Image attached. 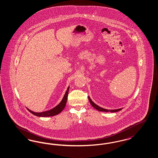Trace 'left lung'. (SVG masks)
I'll use <instances>...</instances> for the list:
<instances>
[{
  "instance_id": "8db88e82",
  "label": "left lung",
  "mask_w": 158,
  "mask_h": 158,
  "mask_svg": "<svg viewBox=\"0 0 158 158\" xmlns=\"http://www.w3.org/2000/svg\"><path fill=\"white\" fill-rule=\"evenodd\" d=\"M89 100V102H90V104H91V105L93 106V107L95 108L96 110H99V111H102V112H118V111H119L120 110L122 109H114V110H107V109H103V108H102V107H99V106H98L97 105H96L95 103L94 102L92 101V100L90 99V97L89 96L88 97Z\"/></svg>"
}]
</instances>
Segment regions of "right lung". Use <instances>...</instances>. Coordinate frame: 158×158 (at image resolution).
I'll return each instance as SVG.
<instances>
[{"instance_id":"add662e5","label":"right lung","mask_w":158,"mask_h":158,"mask_svg":"<svg viewBox=\"0 0 158 158\" xmlns=\"http://www.w3.org/2000/svg\"><path fill=\"white\" fill-rule=\"evenodd\" d=\"M69 87H68V88L67 89L65 94L64 95L62 101L60 102V103L56 106V107L52 109L51 110H48V111H45V112H40V113H38V112H34L32 110H29L27 109V110L31 113V114L37 116H39V117H49V116H55L58 114L59 113H60L63 110V109L66 106V102L68 100V92H69Z\"/></svg>"}]
</instances>
